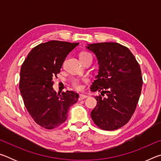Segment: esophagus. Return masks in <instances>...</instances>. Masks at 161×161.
<instances>
[{
    "label": "esophagus",
    "instance_id": "esophagus-1",
    "mask_svg": "<svg viewBox=\"0 0 161 161\" xmlns=\"http://www.w3.org/2000/svg\"><path fill=\"white\" fill-rule=\"evenodd\" d=\"M88 97L86 96V95L84 94H80V97H79V100L81 101V100H83L84 99H86V98H87Z\"/></svg>",
    "mask_w": 161,
    "mask_h": 161
}]
</instances>
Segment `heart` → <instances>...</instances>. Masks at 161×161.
Masks as SVG:
<instances>
[{
  "label": "heart",
  "mask_w": 161,
  "mask_h": 161,
  "mask_svg": "<svg viewBox=\"0 0 161 161\" xmlns=\"http://www.w3.org/2000/svg\"><path fill=\"white\" fill-rule=\"evenodd\" d=\"M88 57H92V54L89 53H87V52H81L80 54V60H82V59H85ZM72 85L73 86V88L77 91H81L83 88L82 84H81V82L78 80H74L72 81Z\"/></svg>",
  "instance_id": "1"
}]
</instances>
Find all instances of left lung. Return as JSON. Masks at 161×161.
<instances>
[{
  "label": "left lung",
  "instance_id": "1",
  "mask_svg": "<svg viewBox=\"0 0 161 161\" xmlns=\"http://www.w3.org/2000/svg\"><path fill=\"white\" fill-rule=\"evenodd\" d=\"M87 49L96 54L99 64L90 89L101 95L95 97L92 119L101 129L116 130L129 121L139 100L143 85L139 64L129 48L119 43H95Z\"/></svg>",
  "mask_w": 161,
  "mask_h": 161
}]
</instances>
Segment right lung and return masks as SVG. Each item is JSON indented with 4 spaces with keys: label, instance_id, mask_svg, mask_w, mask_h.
I'll use <instances>...</instances> for the list:
<instances>
[{
    "label": "right lung",
    "instance_id": "obj_1",
    "mask_svg": "<svg viewBox=\"0 0 161 161\" xmlns=\"http://www.w3.org/2000/svg\"><path fill=\"white\" fill-rule=\"evenodd\" d=\"M78 45L58 40L41 43L30 52L22 64L19 88L24 104L35 123L46 129L63 124L69 107L78 100L75 92L57 94L53 88V79Z\"/></svg>",
    "mask_w": 161,
    "mask_h": 161
}]
</instances>
